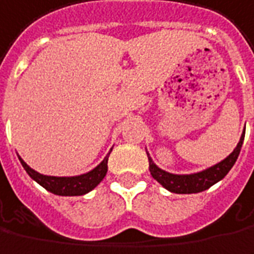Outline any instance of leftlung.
I'll use <instances>...</instances> for the list:
<instances>
[{
    "label": "left lung",
    "instance_id": "1",
    "mask_svg": "<svg viewBox=\"0 0 254 254\" xmlns=\"http://www.w3.org/2000/svg\"><path fill=\"white\" fill-rule=\"evenodd\" d=\"M244 139L245 130L239 138L237 148L232 150L228 156L223 159L221 162L213 164L211 167H207L206 170L192 173V174H173L169 171L162 170L160 167H157L156 164L153 163L152 157L146 152L148 160H149L150 174L163 188L170 192H174V193H197V192L209 190L211 185L221 181L228 174V171L232 169V166L235 164L238 156H239Z\"/></svg>",
    "mask_w": 254,
    "mask_h": 254
}]
</instances>
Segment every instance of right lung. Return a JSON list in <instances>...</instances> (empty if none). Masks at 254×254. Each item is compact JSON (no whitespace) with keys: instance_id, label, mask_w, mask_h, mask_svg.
<instances>
[{"instance_id":"add662e5","label":"right lung","mask_w":254,"mask_h":254,"mask_svg":"<svg viewBox=\"0 0 254 254\" xmlns=\"http://www.w3.org/2000/svg\"><path fill=\"white\" fill-rule=\"evenodd\" d=\"M110 152H112V149L105 156L104 160L91 171L80 174V176H71V177L45 176V174H41L38 171L33 170L19 155H17V157H19V160H20V163L23 166L26 173L37 184H40L43 188L50 190L52 193H55V195H59V196H80V195L88 193L90 190H94L98 184L104 180V177L106 176V171H108V159H109Z\"/></svg>"}]
</instances>
